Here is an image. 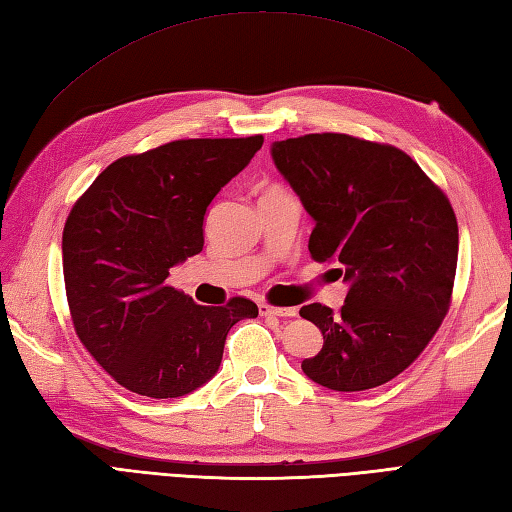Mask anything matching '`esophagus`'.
<instances>
[{
	"instance_id": "1",
	"label": "esophagus",
	"mask_w": 512,
	"mask_h": 512,
	"mask_svg": "<svg viewBox=\"0 0 512 512\" xmlns=\"http://www.w3.org/2000/svg\"><path fill=\"white\" fill-rule=\"evenodd\" d=\"M260 309V314L263 316H278V318H291V316H296V309L294 307H271V305H267V302H263V305L258 307Z\"/></svg>"
}]
</instances>
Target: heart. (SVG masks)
<instances>
[{
	"label": "heart",
	"instance_id": "1",
	"mask_svg": "<svg viewBox=\"0 0 512 512\" xmlns=\"http://www.w3.org/2000/svg\"><path fill=\"white\" fill-rule=\"evenodd\" d=\"M276 192H283V190H280V187H276V185H271V187H267V190H265V194H276Z\"/></svg>",
	"mask_w": 512,
	"mask_h": 512
}]
</instances>
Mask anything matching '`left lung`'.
<instances>
[{
  "label": "left lung",
  "instance_id": "1",
  "mask_svg": "<svg viewBox=\"0 0 512 512\" xmlns=\"http://www.w3.org/2000/svg\"><path fill=\"white\" fill-rule=\"evenodd\" d=\"M271 159L314 218L311 258L338 263L349 283L338 314L314 302L300 316L322 333L309 380L367 391L420 356L451 307L457 218L409 154L387 143L322 132L276 141Z\"/></svg>",
  "mask_w": 512,
  "mask_h": 512
}]
</instances>
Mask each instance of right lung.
Here are the masks:
<instances>
[{
  "instance_id": "right-lung-1",
  "label": "right lung",
  "mask_w": 512,
  "mask_h": 512,
  "mask_svg": "<svg viewBox=\"0 0 512 512\" xmlns=\"http://www.w3.org/2000/svg\"><path fill=\"white\" fill-rule=\"evenodd\" d=\"M263 145L181 139L121 156L72 205L61 238L72 325L121 387L181 398L212 380L225 338L256 318L247 298L203 307L165 280L203 249L207 205Z\"/></svg>"
}]
</instances>
